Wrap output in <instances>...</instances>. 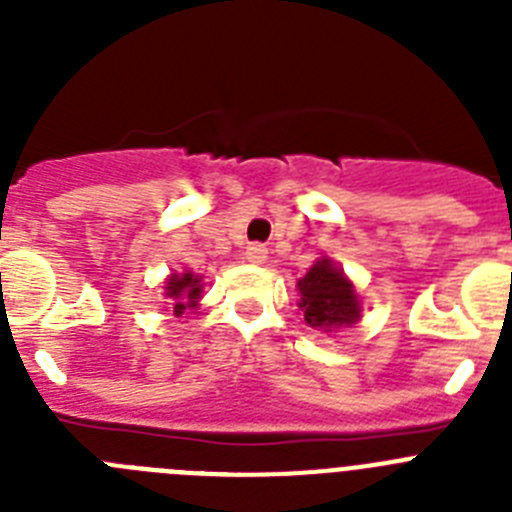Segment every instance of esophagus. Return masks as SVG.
Instances as JSON below:
<instances>
[{
	"mask_svg": "<svg viewBox=\"0 0 512 512\" xmlns=\"http://www.w3.org/2000/svg\"><path fill=\"white\" fill-rule=\"evenodd\" d=\"M266 253H269V251H266L261 243H251V246L246 248V259L251 261V264H264Z\"/></svg>",
	"mask_w": 512,
	"mask_h": 512,
	"instance_id": "1",
	"label": "esophagus"
}]
</instances>
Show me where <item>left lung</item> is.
<instances>
[{
	"label": "left lung",
	"mask_w": 512,
	"mask_h": 512,
	"mask_svg": "<svg viewBox=\"0 0 512 512\" xmlns=\"http://www.w3.org/2000/svg\"><path fill=\"white\" fill-rule=\"evenodd\" d=\"M300 289V310L307 325L315 330L348 328L361 318L359 295L348 282L343 269H338L328 256L312 264L305 277L297 282Z\"/></svg>",
	"instance_id": "obj_1"
}]
</instances>
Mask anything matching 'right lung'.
<instances>
[{"instance_id":"obj_1","label":"right lung","mask_w":512,"mask_h":512,"mask_svg":"<svg viewBox=\"0 0 512 512\" xmlns=\"http://www.w3.org/2000/svg\"><path fill=\"white\" fill-rule=\"evenodd\" d=\"M166 297L174 305V315H182L184 310L197 307L202 297V277L194 271H184V274H171L164 284Z\"/></svg>"}]
</instances>
